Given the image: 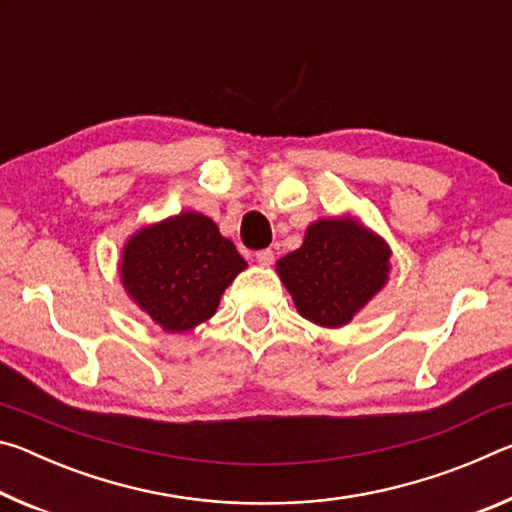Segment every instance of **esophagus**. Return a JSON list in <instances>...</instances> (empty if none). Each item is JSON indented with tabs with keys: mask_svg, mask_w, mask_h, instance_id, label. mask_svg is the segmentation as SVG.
Instances as JSON below:
<instances>
[{
	"mask_svg": "<svg viewBox=\"0 0 512 512\" xmlns=\"http://www.w3.org/2000/svg\"><path fill=\"white\" fill-rule=\"evenodd\" d=\"M255 259H257L259 266H271L275 262V255H273L271 248H266V250H257Z\"/></svg>",
	"mask_w": 512,
	"mask_h": 512,
	"instance_id": "34e87169",
	"label": "esophagus"
}]
</instances>
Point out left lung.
I'll list each match as a JSON object with an SVG mask.
<instances>
[{"instance_id":"left-lung-1","label":"left lung","mask_w":512,"mask_h":512,"mask_svg":"<svg viewBox=\"0 0 512 512\" xmlns=\"http://www.w3.org/2000/svg\"><path fill=\"white\" fill-rule=\"evenodd\" d=\"M391 246L357 216H329L305 230L302 246L275 271L298 314L320 327H343L386 287Z\"/></svg>"}]
</instances>
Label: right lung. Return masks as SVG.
Listing matches in <instances>:
<instances>
[{
    "instance_id": "1",
    "label": "right lung",
    "mask_w": 512,
    "mask_h": 512,
    "mask_svg": "<svg viewBox=\"0 0 512 512\" xmlns=\"http://www.w3.org/2000/svg\"><path fill=\"white\" fill-rule=\"evenodd\" d=\"M248 268L210 216L185 210L142 225L126 239L119 277L137 307L169 334L216 314L223 291Z\"/></svg>"
}]
</instances>
